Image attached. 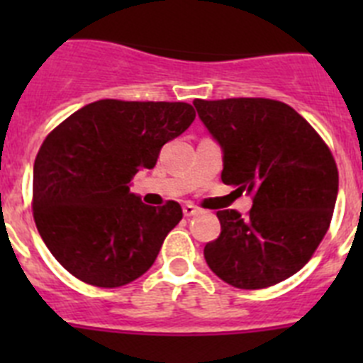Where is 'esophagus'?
<instances>
[{
  "label": "esophagus",
  "instance_id": "obj_1",
  "mask_svg": "<svg viewBox=\"0 0 363 363\" xmlns=\"http://www.w3.org/2000/svg\"><path fill=\"white\" fill-rule=\"evenodd\" d=\"M200 213V209H198V207H194V205L192 203H185L184 205V214L185 216H196V214Z\"/></svg>",
  "mask_w": 363,
  "mask_h": 363
}]
</instances>
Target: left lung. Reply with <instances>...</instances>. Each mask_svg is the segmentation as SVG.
<instances>
[{
	"label": "left lung",
	"instance_id": "obj_1",
	"mask_svg": "<svg viewBox=\"0 0 363 363\" xmlns=\"http://www.w3.org/2000/svg\"><path fill=\"white\" fill-rule=\"evenodd\" d=\"M223 154L221 182L252 194L249 216L218 211L221 233L203 256L238 289H264L300 271L325 236L338 196L329 147L289 105L265 98L194 99Z\"/></svg>",
	"mask_w": 363,
	"mask_h": 363
}]
</instances>
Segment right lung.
Returning <instances> with one entry per match:
<instances>
[{"label": "right lung", "instance_id": "right-lung-1", "mask_svg": "<svg viewBox=\"0 0 363 363\" xmlns=\"http://www.w3.org/2000/svg\"><path fill=\"white\" fill-rule=\"evenodd\" d=\"M189 104L99 99L47 136L34 162V221L54 258L96 287H121L150 269L184 213L130 192L138 171L194 121Z\"/></svg>", "mask_w": 363, "mask_h": 363}]
</instances>
